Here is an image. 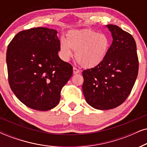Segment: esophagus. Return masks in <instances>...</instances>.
Returning a JSON list of instances; mask_svg holds the SVG:
<instances>
[{
  "mask_svg": "<svg viewBox=\"0 0 147 147\" xmlns=\"http://www.w3.org/2000/svg\"><path fill=\"white\" fill-rule=\"evenodd\" d=\"M80 72V70L79 69H77L76 67H74L73 68V74L74 75H77V74L79 73Z\"/></svg>",
  "mask_w": 147,
  "mask_h": 147,
  "instance_id": "obj_1",
  "label": "esophagus"
}]
</instances>
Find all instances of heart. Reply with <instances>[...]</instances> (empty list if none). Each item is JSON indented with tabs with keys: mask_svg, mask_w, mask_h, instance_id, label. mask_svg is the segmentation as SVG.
Masks as SVG:
<instances>
[{
	"mask_svg": "<svg viewBox=\"0 0 147 147\" xmlns=\"http://www.w3.org/2000/svg\"><path fill=\"white\" fill-rule=\"evenodd\" d=\"M110 48L109 37L90 29L70 30L66 40L60 42V53L63 60L68 61L75 52L77 62L85 68L96 67L101 64Z\"/></svg>",
	"mask_w": 147,
	"mask_h": 147,
	"instance_id": "obj_1",
	"label": "heart"
}]
</instances>
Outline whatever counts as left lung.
I'll return each instance as SVG.
<instances>
[{
    "label": "left lung",
    "instance_id": "1",
    "mask_svg": "<svg viewBox=\"0 0 147 147\" xmlns=\"http://www.w3.org/2000/svg\"><path fill=\"white\" fill-rule=\"evenodd\" d=\"M113 42L105 59L96 67L83 70V92L91 107L109 110L127 99L138 73L136 44L131 35L108 24Z\"/></svg>",
    "mask_w": 147,
    "mask_h": 147
}]
</instances>
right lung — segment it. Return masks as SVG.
Segmentation results:
<instances>
[{
    "label": "right lung",
    "mask_w": 147,
    "mask_h": 147,
    "mask_svg": "<svg viewBox=\"0 0 147 147\" xmlns=\"http://www.w3.org/2000/svg\"><path fill=\"white\" fill-rule=\"evenodd\" d=\"M53 29L22 30L7 50L9 83L28 107L49 111L58 105L60 92L72 75V66L59 57L60 40Z\"/></svg>",
    "instance_id": "right-lung-1"
}]
</instances>
